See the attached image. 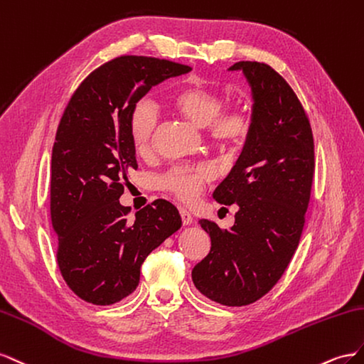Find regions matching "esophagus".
Returning a JSON list of instances; mask_svg holds the SVG:
<instances>
[{
	"instance_id": "1",
	"label": "esophagus",
	"mask_w": 364,
	"mask_h": 364,
	"mask_svg": "<svg viewBox=\"0 0 364 364\" xmlns=\"http://www.w3.org/2000/svg\"><path fill=\"white\" fill-rule=\"evenodd\" d=\"M180 215H181V221L184 225H191L193 223V218H192L191 212L188 209H184V207H180Z\"/></svg>"
}]
</instances>
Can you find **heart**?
<instances>
[{"mask_svg":"<svg viewBox=\"0 0 364 364\" xmlns=\"http://www.w3.org/2000/svg\"><path fill=\"white\" fill-rule=\"evenodd\" d=\"M168 105L195 128H207L212 143L223 151L240 146L252 129V120L245 109L223 111L224 100L220 92L200 84H186L173 90L168 96ZM128 127L134 148L137 152H146L157 128V111L149 102L136 103L131 109ZM210 178L212 171L207 166L176 168L164 176L161 184L183 201H193Z\"/></svg>","mask_w":364,"mask_h":364,"instance_id":"heart-1","label":"heart"}]
</instances>
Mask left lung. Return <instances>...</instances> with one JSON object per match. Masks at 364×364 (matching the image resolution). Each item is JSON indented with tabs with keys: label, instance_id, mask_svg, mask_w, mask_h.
<instances>
[{
	"label": "left lung",
	"instance_id": "8db88e82",
	"mask_svg": "<svg viewBox=\"0 0 364 364\" xmlns=\"http://www.w3.org/2000/svg\"><path fill=\"white\" fill-rule=\"evenodd\" d=\"M252 90V129L213 198L237 205L235 224L201 220L210 252L192 269L196 289L225 306L256 302L284 274L305 224L314 176V140L287 80L261 62H236Z\"/></svg>",
	"mask_w": 364,
	"mask_h": 364
}]
</instances>
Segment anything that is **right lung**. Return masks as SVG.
<instances>
[{
    "instance_id": "add662e5",
    "label": "right lung",
    "mask_w": 364,
    "mask_h": 364,
    "mask_svg": "<svg viewBox=\"0 0 364 364\" xmlns=\"http://www.w3.org/2000/svg\"><path fill=\"white\" fill-rule=\"evenodd\" d=\"M191 70L157 58H116L82 82L60 119L51 152V223L62 277L88 304L129 296L146 256L181 227L169 201H154L129 221L119 200L139 168L131 109L152 87Z\"/></svg>"
}]
</instances>
